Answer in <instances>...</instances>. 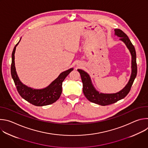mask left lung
<instances>
[{
    "mask_svg": "<svg viewBox=\"0 0 148 148\" xmlns=\"http://www.w3.org/2000/svg\"><path fill=\"white\" fill-rule=\"evenodd\" d=\"M115 35L120 37V40L126 45L132 56V74L128 83L126 84L123 89L115 94L99 93L93 87L89 75L84 71L78 69V71L81 75L83 84L82 91L84 95L91 102L102 105V106L114 103L127 95L131 90L137 74L136 54L134 45L132 44L127 35L121 30L118 29H115Z\"/></svg>",
    "mask_w": 148,
    "mask_h": 148,
    "instance_id": "1",
    "label": "left lung"
}]
</instances>
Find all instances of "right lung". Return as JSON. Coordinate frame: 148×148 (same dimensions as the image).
<instances>
[{"mask_svg":"<svg viewBox=\"0 0 148 148\" xmlns=\"http://www.w3.org/2000/svg\"><path fill=\"white\" fill-rule=\"evenodd\" d=\"M19 41L14 46L12 54L11 75L16 87L17 90L23 99L35 106H45L55 102L60 98L62 92V83L69 73L73 70L71 68L61 73L59 76L50 85L43 89H33L22 83L17 75L14 66V53L16 47Z\"/></svg>","mask_w":148,"mask_h":148,"instance_id":"obj_1","label":"right lung"}]
</instances>
